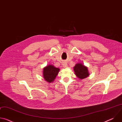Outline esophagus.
Here are the masks:
<instances>
[{
    "mask_svg": "<svg viewBox=\"0 0 122 122\" xmlns=\"http://www.w3.org/2000/svg\"><path fill=\"white\" fill-rule=\"evenodd\" d=\"M63 66L64 67H67V63H66V62H64L63 63Z\"/></svg>",
    "mask_w": 122,
    "mask_h": 122,
    "instance_id": "34e87169",
    "label": "esophagus"
}]
</instances>
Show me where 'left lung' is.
Listing matches in <instances>:
<instances>
[{"instance_id": "1", "label": "left lung", "mask_w": 122, "mask_h": 122, "mask_svg": "<svg viewBox=\"0 0 122 122\" xmlns=\"http://www.w3.org/2000/svg\"><path fill=\"white\" fill-rule=\"evenodd\" d=\"M76 76L80 79H83L89 75L87 67L85 66L81 63H78L73 67Z\"/></svg>"}]
</instances>
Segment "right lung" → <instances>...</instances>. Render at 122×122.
Wrapping results in <instances>:
<instances>
[{
    "instance_id": "1",
    "label": "right lung",
    "mask_w": 122,
    "mask_h": 122,
    "mask_svg": "<svg viewBox=\"0 0 122 122\" xmlns=\"http://www.w3.org/2000/svg\"><path fill=\"white\" fill-rule=\"evenodd\" d=\"M60 69L53 65H49L43 68V76L46 81L50 83L53 82L57 75Z\"/></svg>"
}]
</instances>
